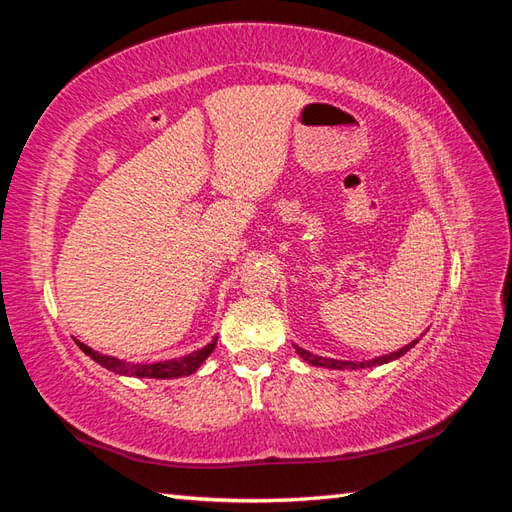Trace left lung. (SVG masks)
Listing matches in <instances>:
<instances>
[{
  "label": "left lung",
  "instance_id": "left-lung-1",
  "mask_svg": "<svg viewBox=\"0 0 512 512\" xmlns=\"http://www.w3.org/2000/svg\"><path fill=\"white\" fill-rule=\"evenodd\" d=\"M418 343V339L400 347L398 352H391V354H385V356H378L374 358V361H365V363H352V361H334V358H321L317 354H310L308 350H303V347H297L299 356L303 358V361H308L310 365H319V367H330V369H363V367H374V365H383V363H389V361H396V358H400L405 352H409L413 345Z\"/></svg>",
  "mask_w": 512,
  "mask_h": 512
}]
</instances>
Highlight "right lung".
<instances>
[{
  "label": "right lung",
  "instance_id": "1",
  "mask_svg": "<svg viewBox=\"0 0 512 512\" xmlns=\"http://www.w3.org/2000/svg\"><path fill=\"white\" fill-rule=\"evenodd\" d=\"M76 345H79L81 350L88 354L90 358H94L96 363L110 369V372L125 374V376H138V378H180V376H189L215 350V343H211V345H206V347H202V350L193 352L189 356L171 358V361H160V363H151V365H143V363H125V361H118V358H114V356L99 354V352H94L92 347H88L85 343H79V341H76Z\"/></svg>",
  "mask_w": 512,
  "mask_h": 512
}]
</instances>
